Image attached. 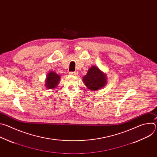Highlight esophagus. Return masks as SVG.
<instances>
[{
  "mask_svg": "<svg viewBox=\"0 0 157 157\" xmlns=\"http://www.w3.org/2000/svg\"><path fill=\"white\" fill-rule=\"evenodd\" d=\"M69 74H70V75H73V76H77V75H78V72H77V71L70 72V73H69Z\"/></svg>",
  "mask_w": 157,
  "mask_h": 157,
  "instance_id": "1",
  "label": "esophagus"
}]
</instances>
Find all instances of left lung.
Returning a JSON list of instances; mask_svg holds the SVG:
<instances>
[{
    "label": "left lung",
    "instance_id": "1",
    "mask_svg": "<svg viewBox=\"0 0 157 157\" xmlns=\"http://www.w3.org/2000/svg\"><path fill=\"white\" fill-rule=\"evenodd\" d=\"M82 80L87 89L91 91H97L105 86L107 77L98 67L93 66L89 69L87 75L82 78Z\"/></svg>",
    "mask_w": 157,
    "mask_h": 157
}]
</instances>
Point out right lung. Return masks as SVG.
Returning <instances> with one entry per match:
<instances>
[{
  "mask_svg": "<svg viewBox=\"0 0 157 157\" xmlns=\"http://www.w3.org/2000/svg\"><path fill=\"white\" fill-rule=\"evenodd\" d=\"M60 80V76L54 71L50 72L47 76L45 85L48 89H53L56 87Z\"/></svg>",
  "mask_w": 157,
  "mask_h": 157,
  "instance_id": "add662e5",
  "label": "right lung"
}]
</instances>
